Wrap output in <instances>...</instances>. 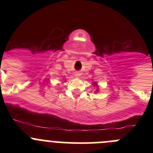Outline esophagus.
Instances as JSON below:
<instances>
[{
	"label": "esophagus",
	"mask_w": 153,
	"mask_h": 153,
	"mask_svg": "<svg viewBox=\"0 0 153 153\" xmlns=\"http://www.w3.org/2000/svg\"><path fill=\"white\" fill-rule=\"evenodd\" d=\"M74 76H75L76 77H79L81 76V73L79 72V71H76V72H75V74H74Z\"/></svg>",
	"instance_id": "1"
}]
</instances>
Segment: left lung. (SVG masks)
<instances>
[{"label": "left lung", "mask_w": 153, "mask_h": 153, "mask_svg": "<svg viewBox=\"0 0 153 153\" xmlns=\"http://www.w3.org/2000/svg\"><path fill=\"white\" fill-rule=\"evenodd\" d=\"M93 84H94V85H97V83H93ZM97 88H98V87H97Z\"/></svg>", "instance_id": "obj_1"}]
</instances>
